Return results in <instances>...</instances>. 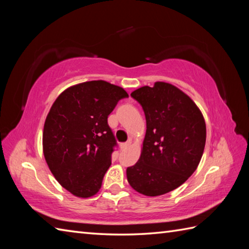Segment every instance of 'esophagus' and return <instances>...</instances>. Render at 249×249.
<instances>
[{"instance_id": "esophagus-1", "label": "esophagus", "mask_w": 249, "mask_h": 249, "mask_svg": "<svg viewBox=\"0 0 249 249\" xmlns=\"http://www.w3.org/2000/svg\"><path fill=\"white\" fill-rule=\"evenodd\" d=\"M130 143L131 142L130 141H127V142H124V143H121L120 144V146H121V149L122 150H125V149H127V147L130 145Z\"/></svg>"}]
</instances>
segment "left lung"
Instances as JSON below:
<instances>
[{
	"mask_svg": "<svg viewBox=\"0 0 249 249\" xmlns=\"http://www.w3.org/2000/svg\"><path fill=\"white\" fill-rule=\"evenodd\" d=\"M144 111L146 133L141 156L126 170L136 192L155 197L178 188L197 169L206 128L199 108L170 83L155 82L130 94Z\"/></svg>",
	"mask_w": 249,
	"mask_h": 249,
	"instance_id": "1",
	"label": "left lung"
}]
</instances>
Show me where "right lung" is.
<instances>
[{
  "label": "right lung",
  "instance_id": "right-lung-1",
  "mask_svg": "<svg viewBox=\"0 0 249 249\" xmlns=\"http://www.w3.org/2000/svg\"><path fill=\"white\" fill-rule=\"evenodd\" d=\"M126 97L124 89L109 82H83L65 89L47 115L45 160L56 181L77 197H92L102 187L118 145L108 115Z\"/></svg>",
  "mask_w": 249,
  "mask_h": 249
}]
</instances>
